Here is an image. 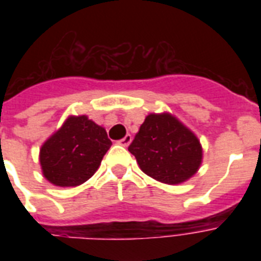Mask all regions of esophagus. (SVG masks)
<instances>
[{"mask_svg":"<svg viewBox=\"0 0 261 261\" xmlns=\"http://www.w3.org/2000/svg\"><path fill=\"white\" fill-rule=\"evenodd\" d=\"M131 141H133V137H131L130 134H127L126 137H124V138L119 141V145H122V146L127 147L131 143Z\"/></svg>","mask_w":261,"mask_h":261,"instance_id":"1","label":"esophagus"}]
</instances>
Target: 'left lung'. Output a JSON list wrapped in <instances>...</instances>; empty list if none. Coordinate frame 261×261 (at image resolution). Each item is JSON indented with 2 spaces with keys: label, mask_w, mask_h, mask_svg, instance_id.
Here are the masks:
<instances>
[{
  "label": "left lung",
  "mask_w": 261,
  "mask_h": 261,
  "mask_svg": "<svg viewBox=\"0 0 261 261\" xmlns=\"http://www.w3.org/2000/svg\"><path fill=\"white\" fill-rule=\"evenodd\" d=\"M128 151L143 173L169 186L190 180L203 161L198 137L169 112L147 115Z\"/></svg>",
  "instance_id": "obj_1"
}]
</instances>
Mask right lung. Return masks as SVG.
Segmentation results:
<instances>
[{
    "mask_svg": "<svg viewBox=\"0 0 261 261\" xmlns=\"http://www.w3.org/2000/svg\"><path fill=\"white\" fill-rule=\"evenodd\" d=\"M111 142L104 127L87 115H70L39 151L42 173L57 187H77L97 171Z\"/></svg>",
    "mask_w": 261,
    "mask_h": 261,
    "instance_id": "obj_1",
    "label": "right lung"
}]
</instances>
